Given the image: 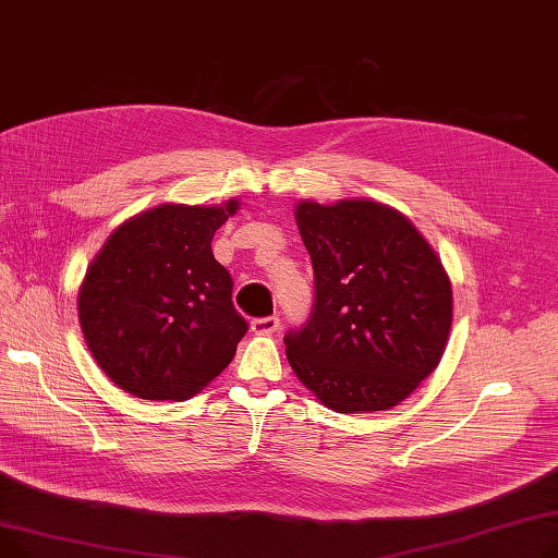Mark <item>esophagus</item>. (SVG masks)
<instances>
[{"mask_svg":"<svg viewBox=\"0 0 558 558\" xmlns=\"http://www.w3.org/2000/svg\"><path fill=\"white\" fill-rule=\"evenodd\" d=\"M281 319L277 315H268V317H256L252 319V331L258 336H272L279 331Z\"/></svg>","mask_w":558,"mask_h":558,"instance_id":"obj_1","label":"esophagus"}]
</instances>
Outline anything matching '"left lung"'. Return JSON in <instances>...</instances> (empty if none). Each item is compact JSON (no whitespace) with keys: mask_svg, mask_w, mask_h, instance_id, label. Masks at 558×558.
Returning <instances> with one entry per match:
<instances>
[{"mask_svg":"<svg viewBox=\"0 0 558 558\" xmlns=\"http://www.w3.org/2000/svg\"><path fill=\"white\" fill-rule=\"evenodd\" d=\"M315 272L304 326L288 331L292 372L329 410L399 405L444 355L452 288L437 252L397 209L360 198L294 207Z\"/></svg>","mask_w":558,"mask_h":558,"instance_id":"left-lung-1","label":"left lung"}]
</instances>
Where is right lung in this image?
I'll return each mask as SVG.
<instances>
[{
    "mask_svg": "<svg viewBox=\"0 0 558 558\" xmlns=\"http://www.w3.org/2000/svg\"><path fill=\"white\" fill-rule=\"evenodd\" d=\"M236 209L159 205L119 225L94 256L78 290L81 329L128 395L186 401L232 363L247 322L211 241Z\"/></svg>",
    "mask_w": 558,
    "mask_h": 558,
    "instance_id": "1",
    "label": "right lung"
}]
</instances>
